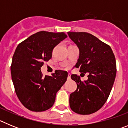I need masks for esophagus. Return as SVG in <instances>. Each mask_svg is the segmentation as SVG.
Here are the masks:
<instances>
[{"mask_svg": "<svg viewBox=\"0 0 128 128\" xmlns=\"http://www.w3.org/2000/svg\"><path fill=\"white\" fill-rule=\"evenodd\" d=\"M70 77H71V74L70 73L68 74V77H67V79L68 80H70Z\"/></svg>", "mask_w": 128, "mask_h": 128, "instance_id": "esophagus-1", "label": "esophagus"}]
</instances>
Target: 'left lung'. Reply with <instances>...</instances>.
I'll return each mask as SVG.
<instances>
[{"label": "left lung", "mask_w": 128, "mask_h": 128, "mask_svg": "<svg viewBox=\"0 0 128 128\" xmlns=\"http://www.w3.org/2000/svg\"><path fill=\"white\" fill-rule=\"evenodd\" d=\"M67 33L80 49L75 66L81 73L88 72L84 81H81L80 76L71 75L77 89L70 95V106L75 113L89 115L102 108L109 97L117 72L115 58L111 47L94 35L85 32Z\"/></svg>", "instance_id": "obj_1"}]
</instances>
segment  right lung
<instances>
[{"label":"right lung","mask_w":128,"mask_h":128,"mask_svg":"<svg viewBox=\"0 0 128 128\" xmlns=\"http://www.w3.org/2000/svg\"><path fill=\"white\" fill-rule=\"evenodd\" d=\"M67 37L65 32L40 31L18 44L12 58L11 78L21 103L32 112L53 106L57 92L66 81V71L44 76L41 67L52 58L53 48Z\"/></svg>","instance_id":"1"}]
</instances>
